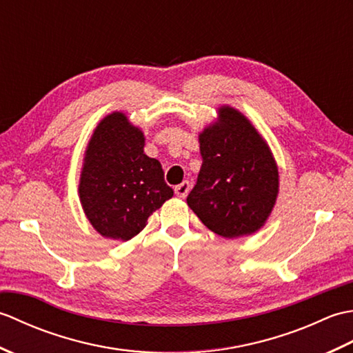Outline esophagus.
I'll use <instances>...</instances> for the list:
<instances>
[{
  "instance_id": "esophagus-1",
  "label": "esophagus",
  "mask_w": 353,
  "mask_h": 353,
  "mask_svg": "<svg viewBox=\"0 0 353 353\" xmlns=\"http://www.w3.org/2000/svg\"><path fill=\"white\" fill-rule=\"evenodd\" d=\"M190 190H191V183H190L188 181H185V182H182L181 185L176 186L174 192H176V196H177L179 199H185L186 196H188Z\"/></svg>"
}]
</instances>
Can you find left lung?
Masks as SVG:
<instances>
[{
	"mask_svg": "<svg viewBox=\"0 0 353 353\" xmlns=\"http://www.w3.org/2000/svg\"><path fill=\"white\" fill-rule=\"evenodd\" d=\"M199 133L203 163L186 203L224 238L253 235L279 194V170L267 141L243 112L223 104Z\"/></svg>",
	"mask_w": 353,
	"mask_h": 353,
	"instance_id": "obj_1",
	"label": "left lung"
}]
</instances>
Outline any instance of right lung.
<instances>
[{"label":"right lung","instance_id":"add662e5","mask_svg":"<svg viewBox=\"0 0 353 353\" xmlns=\"http://www.w3.org/2000/svg\"><path fill=\"white\" fill-rule=\"evenodd\" d=\"M144 145V132L119 110L104 117L88 142L79 199L103 238L129 241L174 194L163 181L161 162L148 157Z\"/></svg>","mask_w":353,"mask_h":353}]
</instances>
